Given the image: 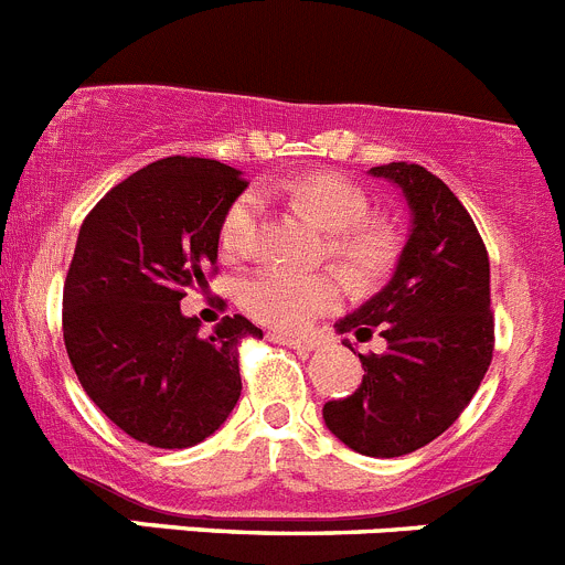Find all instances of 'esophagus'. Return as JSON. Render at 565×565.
Here are the masks:
<instances>
[{"label":"esophagus","mask_w":565,"mask_h":565,"mask_svg":"<svg viewBox=\"0 0 565 565\" xmlns=\"http://www.w3.org/2000/svg\"><path fill=\"white\" fill-rule=\"evenodd\" d=\"M267 338H270L273 343H281V345H289V349H298V352H312V349H315L312 338H298V334H284V332H270Z\"/></svg>","instance_id":"34e87169"}]
</instances>
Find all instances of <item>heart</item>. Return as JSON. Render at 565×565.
I'll return each instance as SVG.
<instances>
[{"label": "heart", "instance_id": "1", "mask_svg": "<svg viewBox=\"0 0 565 565\" xmlns=\"http://www.w3.org/2000/svg\"><path fill=\"white\" fill-rule=\"evenodd\" d=\"M264 194L278 196L315 227L327 231V253L338 258L360 287L383 281L399 256V236L380 216H369V196L334 171H307L287 180H273ZM256 238V200L242 196L222 216L220 247L227 258L250 253ZM345 278L338 270L278 273L264 270L238 284V307L264 327L295 329L309 327L318 315L340 307Z\"/></svg>", "mask_w": 565, "mask_h": 565}]
</instances>
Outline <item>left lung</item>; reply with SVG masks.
Masks as SVG:
<instances>
[{"label":"left lung","mask_w":565,"mask_h":565,"mask_svg":"<svg viewBox=\"0 0 565 565\" xmlns=\"http://www.w3.org/2000/svg\"><path fill=\"white\" fill-rule=\"evenodd\" d=\"M369 174L403 191L411 231L391 281L334 323L358 340L377 332L385 352L360 354L363 383L323 405V422L358 454L394 459L445 434L490 369V258L470 213L428 169L388 162Z\"/></svg>","instance_id":"8db88e82"}]
</instances>
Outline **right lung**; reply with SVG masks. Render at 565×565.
<instances>
[{
	"label": "right lung",
	"mask_w": 565,
	"mask_h": 565,
	"mask_svg": "<svg viewBox=\"0 0 565 565\" xmlns=\"http://www.w3.org/2000/svg\"><path fill=\"white\" fill-rule=\"evenodd\" d=\"M245 188L220 160L166 157L111 188L81 225L64 345L89 399L131 439L191 447L238 403V343L262 329L227 315L202 338L180 301L207 284L222 216Z\"/></svg>",
	"instance_id": "obj_1"
}]
</instances>
